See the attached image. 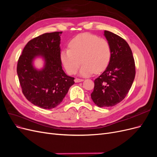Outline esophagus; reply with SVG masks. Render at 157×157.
<instances>
[{"label":"esophagus","instance_id":"34e87169","mask_svg":"<svg viewBox=\"0 0 157 157\" xmlns=\"http://www.w3.org/2000/svg\"><path fill=\"white\" fill-rule=\"evenodd\" d=\"M83 79H81V78H76L75 79V82H82L83 81Z\"/></svg>","mask_w":157,"mask_h":157}]
</instances>
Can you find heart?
<instances>
[{"mask_svg":"<svg viewBox=\"0 0 157 157\" xmlns=\"http://www.w3.org/2000/svg\"><path fill=\"white\" fill-rule=\"evenodd\" d=\"M69 48L61 52L60 59L66 71L73 75L82 63L79 73L87 77L105 70L111 59V47L108 41L98 36L82 33L74 37ZM82 61L80 62V61Z\"/></svg>","mask_w":157,"mask_h":157,"instance_id":"1","label":"heart"}]
</instances>
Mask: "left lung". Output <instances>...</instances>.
Returning a JSON list of instances; mask_svg holds the SVG:
<instances>
[{
  "label": "left lung",
  "mask_w": 157,
  "mask_h": 157,
  "mask_svg": "<svg viewBox=\"0 0 157 157\" xmlns=\"http://www.w3.org/2000/svg\"><path fill=\"white\" fill-rule=\"evenodd\" d=\"M104 35L111 47V59L105 71L94 80L91 98L99 107H112L122 101L132 86L136 66L132 50L127 42L112 32Z\"/></svg>",
  "instance_id": "1"
}]
</instances>
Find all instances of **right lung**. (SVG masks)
<instances>
[{
    "label": "right lung",
    "instance_id": "right-lung-1",
    "mask_svg": "<svg viewBox=\"0 0 157 157\" xmlns=\"http://www.w3.org/2000/svg\"><path fill=\"white\" fill-rule=\"evenodd\" d=\"M62 32L47 33L27 42L17 61V73L22 92L28 101L42 109H50L63 101L75 78L67 75L60 59V36ZM44 57L45 67L36 70L32 61Z\"/></svg>",
    "mask_w": 157,
    "mask_h": 157
}]
</instances>
